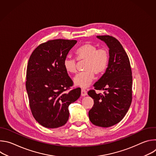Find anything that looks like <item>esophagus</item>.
<instances>
[{
  "mask_svg": "<svg viewBox=\"0 0 156 156\" xmlns=\"http://www.w3.org/2000/svg\"><path fill=\"white\" fill-rule=\"evenodd\" d=\"M87 95V91L84 90V89H81V96H85Z\"/></svg>",
  "mask_w": 156,
  "mask_h": 156,
  "instance_id": "34e87169",
  "label": "esophagus"
}]
</instances>
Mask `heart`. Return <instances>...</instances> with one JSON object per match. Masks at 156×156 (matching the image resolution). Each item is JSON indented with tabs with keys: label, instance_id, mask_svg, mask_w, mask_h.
I'll return each mask as SVG.
<instances>
[{
	"label": "heart",
	"instance_id": "obj_1",
	"mask_svg": "<svg viewBox=\"0 0 156 156\" xmlns=\"http://www.w3.org/2000/svg\"><path fill=\"white\" fill-rule=\"evenodd\" d=\"M78 61H84V71L77 74L74 78L76 85L86 87L94 79V74L101 75L107 70L109 62V53L106 49H98L91 43H85L80 46L75 51ZM63 66L66 72L75 73L77 69V62L75 59L66 57L63 60Z\"/></svg>",
	"mask_w": 156,
	"mask_h": 156
}]
</instances>
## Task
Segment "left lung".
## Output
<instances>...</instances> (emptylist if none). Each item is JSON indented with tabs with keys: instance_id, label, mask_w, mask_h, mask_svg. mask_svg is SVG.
<instances>
[{
	"instance_id": "8db88e82",
	"label": "left lung",
	"mask_w": 156,
	"mask_h": 156,
	"mask_svg": "<svg viewBox=\"0 0 156 156\" xmlns=\"http://www.w3.org/2000/svg\"><path fill=\"white\" fill-rule=\"evenodd\" d=\"M109 48V62L105 73L94 84L96 90L87 94L94 99L89 118L94 125L109 127L120 122L127 113L132 101V72L129 60L120 42L114 37L98 36Z\"/></svg>"
}]
</instances>
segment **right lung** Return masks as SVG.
<instances>
[{
  "instance_id": "obj_1",
  "label": "right lung",
  "mask_w": 156,
  "mask_h": 156,
  "mask_svg": "<svg viewBox=\"0 0 156 156\" xmlns=\"http://www.w3.org/2000/svg\"><path fill=\"white\" fill-rule=\"evenodd\" d=\"M76 40L54 39L41 44L31 54L27 70L26 88L33 116L42 126L55 128L69 118V105L81 95V88L69 91L73 82L63 62Z\"/></svg>"
}]
</instances>
